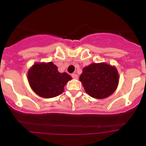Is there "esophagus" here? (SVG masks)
Listing matches in <instances>:
<instances>
[{
	"label": "esophagus",
	"mask_w": 146,
	"mask_h": 146,
	"mask_svg": "<svg viewBox=\"0 0 146 146\" xmlns=\"http://www.w3.org/2000/svg\"><path fill=\"white\" fill-rule=\"evenodd\" d=\"M72 78H74V79H78V75H77V74H75V73H74V74H72Z\"/></svg>",
	"instance_id": "1"
}]
</instances>
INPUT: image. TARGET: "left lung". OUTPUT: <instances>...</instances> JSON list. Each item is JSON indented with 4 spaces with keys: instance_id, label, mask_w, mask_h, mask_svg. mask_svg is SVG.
I'll use <instances>...</instances> for the list:
<instances>
[{
    "instance_id": "1",
    "label": "left lung",
    "mask_w": 146,
    "mask_h": 146,
    "mask_svg": "<svg viewBox=\"0 0 146 146\" xmlns=\"http://www.w3.org/2000/svg\"><path fill=\"white\" fill-rule=\"evenodd\" d=\"M80 81L89 96L95 99H104L116 90L119 74L115 66L106 63H95L85 67Z\"/></svg>"
}]
</instances>
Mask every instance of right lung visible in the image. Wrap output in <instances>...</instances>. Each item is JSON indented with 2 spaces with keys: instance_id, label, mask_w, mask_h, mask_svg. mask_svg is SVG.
<instances>
[{
  "instance_id": "right-lung-1",
  "label": "right lung",
  "mask_w": 146,
  "mask_h": 146,
  "mask_svg": "<svg viewBox=\"0 0 146 146\" xmlns=\"http://www.w3.org/2000/svg\"><path fill=\"white\" fill-rule=\"evenodd\" d=\"M72 79L66 72L60 73L52 63H36L28 72L29 85L37 95L43 98H52L64 92V86Z\"/></svg>"
}]
</instances>
